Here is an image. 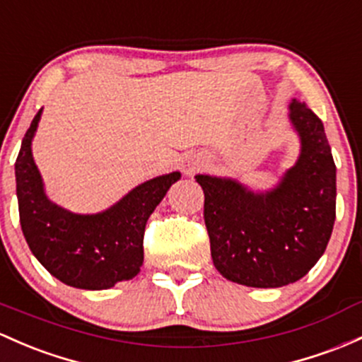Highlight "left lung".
<instances>
[{
  "label": "left lung",
  "instance_id": "obj_1",
  "mask_svg": "<svg viewBox=\"0 0 362 362\" xmlns=\"http://www.w3.org/2000/svg\"><path fill=\"white\" fill-rule=\"evenodd\" d=\"M288 110L300 154L275 189L252 192L232 178L196 175L214 268L245 287L276 288L308 275L335 223L337 168L323 123L297 99Z\"/></svg>",
  "mask_w": 362,
  "mask_h": 362
}]
</instances>
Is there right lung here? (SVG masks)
<instances>
[{"instance_id":"right-lung-1","label":"right lung","mask_w":362,"mask_h":362,"mask_svg":"<svg viewBox=\"0 0 362 362\" xmlns=\"http://www.w3.org/2000/svg\"><path fill=\"white\" fill-rule=\"evenodd\" d=\"M42 110L22 141L15 177L20 225L37 261L59 281L75 288L105 291L130 280L144 261V230L180 172L151 178L96 214H77L47 199L33 158V139Z\"/></svg>"}]
</instances>
